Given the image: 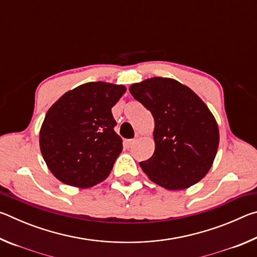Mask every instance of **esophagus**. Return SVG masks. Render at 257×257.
Listing matches in <instances>:
<instances>
[{
  "label": "esophagus",
  "instance_id": "1",
  "mask_svg": "<svg viewBox=\"0 0 257 257\" xmlns=\"http://www.w3.org/2000/svg\"><path fill=\"white\" fill-rule=\"evenodd\" d=\"M124 146L127 147V149H130L134 144H135V139H125V141L123 142Z\"/></svg>",
  "mask_w": 257,
  "mask_h": 257
}]
</instances>
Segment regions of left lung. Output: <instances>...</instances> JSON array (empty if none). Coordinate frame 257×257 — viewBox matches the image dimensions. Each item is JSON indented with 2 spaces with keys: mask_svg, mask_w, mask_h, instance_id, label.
I'll use <instances>...</instances> for the list:
<instances>
[{
  "mask_svg": "<svg viewBox=\"0 0 257 257\" xmlns=\"http://www.w3.org/2000/svg\"><path fill=\"white\" fill-rule=\"evenodd\" d=\"M154 118L155 151L139 162L150 179L181 190L202 180L219 147V128L206 104L188 87L170 78L154 77L129 88Z\"/></svg>",
  "mask_w": 257,
  "mask_h": 257,
  "instance_id": "1",
  "label": "left lung"
}]
</instances>
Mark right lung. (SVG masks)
<instances>
[{
	"mask_svg": "<svg viewBox=\"0 0 257 257\" xmlns=\"http://www.w3.org/2000/svg\"><path fill=\"white\" fill-rule=\"evenodd\" d=\"M122 85L96 81L62 95L47 111L40 132L43 158L63 184L89 188L106 179L122 151L111 108Z\"/></svg>",
	"mask_w": 257,
	"mask_h": 257,
	"instance_id": "right-lung-1",
	"label": "right lung"
}]
</instances>
